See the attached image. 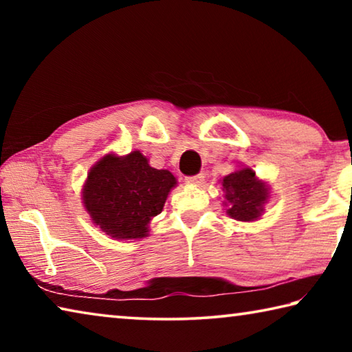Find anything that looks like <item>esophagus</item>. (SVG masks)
Masks as SVG:
<instances>
[{
	"mask_svg": "<svg viewBox=\"0 0 352 352\" xmlns=\"http://www.w3.org/2000/svg\"><path fill=\"white\" fill-rule=\"evenodd\" d=\"M188 184H201L205 180V175L204 174H197V175H192V177H186L184 178Z\"/></svg>",
	"mask_w": 352,
	"mask_h": 352,
	"instance_id": "esophagus-1",
	"label": "esophagus"
}]
</instances>
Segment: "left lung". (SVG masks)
<instances>
[{
  "instance_id": "obj_1",
  "label": "left lung",
  "mask_w": 352,
  "mask_h": 352,
  "mask_svg": "<svg viewBox=\"0 0 352 352\" xmlns=\"http://www.w3.org/2000/svg\"><path fill=\"white\" fill-rule=\"evenodd\" d=\"M223 197L222 205L226 206V214L239 222H254L265 212V204L270 199L269 183L261 180L256 172L245 166L222 180Z\"/></svg>"
}]
</instances>
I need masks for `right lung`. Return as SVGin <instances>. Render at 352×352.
Instances as JSON below:
<instances>
[{"instance_id": "right-lung-1", "label": "right lung", "mask_w": 352, "mask_h": 352, "mask_svg": "<svg viewBox=\"0 0 352 352\" xmlns=\"http://www.w3.org/2000/svg\"><path fill=\"white\" fill-rule=\"evenodd\" d=\"M177 178L155 169L141 151L107 153L93 164L82 186V204L91 222L118 241L148 236V223L163 211Z\"/></svg>"}]
</instances>
